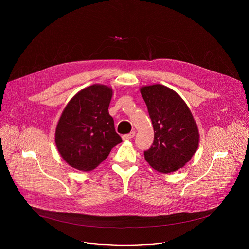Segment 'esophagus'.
<instances>
[{"instance_id":"34e87169","label":"esophagus","mask_w":249,"mask_h":249,"mask_svg":"<svg viewBox=\"0 0 249 249\" xmlns=\"http://www.w3.org/2000/svg\"><path fill=\"white\" fill-rule=\"evenodd\" d=\"M135 135H136V132L133 131V132H131V133H129V134L123 135V136H122V139H123L124 141H125V140H131L132 138L135 137Z\"/></svg>"}]
</instances>
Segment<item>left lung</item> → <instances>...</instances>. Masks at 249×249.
I'll return each instance as SVG.
<instances>
[{"instance_id": "1", "label": "left lung", "mask_w": 249, "mask_h": 249, "mask_svg": "<svg viewBox=\"0 0 249 249\" xmlns=\"http://www.w3.org/2000/svg\"><path fill=\"white\" fill-rule=\"evenodd\" d=\"M153 123L155 138L144 152L149 164L161 173L179 169L188 162L199 146V131L184 100L162 85L141 88Z\"/></svg>"}]
</instances>
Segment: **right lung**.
<instances>
[{
    "label": "right lung",
    "mask_w": 249,
    "mask_h": 249,
    "mask_svg": "<svg viewBox=\"0 0 249 249\" xmlns=\"http://www.w3.org/2000/svg\"><path fill=\"white\" fill-rule=\"evenodd\" d=\"M111 97V88L92 85L66 105L56 127L55 143L63 160L72 167L94 169L122 142L108 112Z\"/></svg>",
    "instance_id": "1"
}]
</instances>
